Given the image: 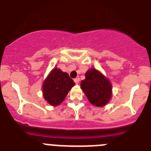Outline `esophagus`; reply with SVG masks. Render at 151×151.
<instances>
[{"label": "esophagus", "mask_w": 151, "mask_h": 151, "mask_svg": "<svg viewBox=\"0 0 151 151\" xmlns=\"http://www.w3.org/2000/svg\"><path fill=\"white\" fill-rule=\"evenodd\" d=\"M79 81H80V78H78V77L74 78V82H75V83H76V84H78V82H79Z\"/></svg>", "instance_id": "obj_1"}]
</instances>
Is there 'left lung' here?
<instances>
[{"mask_svg":"<svg viewBox=\"0 0 151 151\" xmlns=\"http://www.w3.org/2000/svg\"><path fill=\"white\" fill-rule=\"evenodd\" d=\"M81 88L88 101L96 106H104L111 97L112 85L110 81L95 69H91L85 73Z\"/></svg>","mask_w":151,"mask_h":151,"instance_id":"left-lung-1","label":"left lung"}]
</instances>
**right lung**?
I'll list each match as a JSON object with an SVG mask.
<instances>
[{"label":"right lung","instance_id":"right-lung-1","mask_svg":"<svg viewBox=\"0 0 151 151\" xmlns=\"http://www.w3.org/2000/svg\"><path fill=\"white\" fill-rule=\"evenodd\" d=\"M74 85L68 73L54 68L43 84L44 97L50 105L57 106L63 101Z\"/></svg>","mask_w":151,"mask_h":151}]
</instances>
